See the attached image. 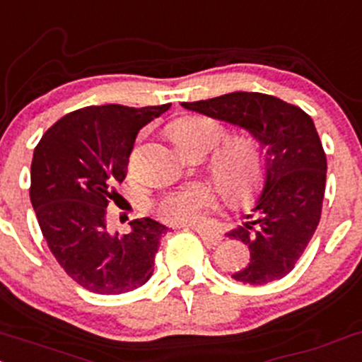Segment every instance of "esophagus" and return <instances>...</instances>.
Segmentation results:
<instances>
[{"mask_svg":"<svg viewBox=\"0 0 362 362\" xmlns=\"http://www.w3.org/2000/svg\"><path fill=\"white\" fill-rule=\"evenodd\" d=\"M196 232L199 233V237L206 245H216L221 242V235L216 232H209V230H204V228H196Z\"/></svg>","mask_w":362,"mask_h":362,"instance_id":"esophagus-1","label":"esophagus"}]
</instances>
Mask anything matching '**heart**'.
Wrapping results in <instances>:
<instances>
[{"label": "heart", "instance_id": "1", "mask_svg": "<svg viewBox=\"0 0 362 362\" xmlns=\"http://www.w3.org/2000/svg\"><path fill=\"white\" fill-rule=\"evenodd\" d=\"M170 136L178 151L199 149L206 154L220 144L223 129L211 118L189 117L175 122ZM211 172L221 194L235 204L251 201L263 184V161L256 146L247 139L230 141L216 151ZM216 204L213 190L197 184L166 194L156 204V213L166 223L189 225L199 221L202 214L216 208Z\"/></svg>", "mask_w": 362, "mask_h": 362}]
</instances>
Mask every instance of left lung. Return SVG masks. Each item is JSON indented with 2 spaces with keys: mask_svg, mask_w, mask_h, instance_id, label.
I'll return each mask as SVG.
<instances>
[{
  "mask_svg": "<svg viewBox=\"0 0 362 362\" xmlns=\"http://www.w3.org/2000/svg\"><path fill=\"white\" fill-rule=\"evenodd\" d=\"M182 106L240 127L263 151V190L226 233L251 252L232 278L264 285L288 275L315 235L325 197L327 156L313 118L275 96L240 90Z\"/></svg>",
  "mask_w": 362,
  "mask_h": 362,
  "instance_id": "obj_1",
  "label": "left lung"
}]
</instances>
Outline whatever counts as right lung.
<instances>
[{
	"mask_svg": "<svg viewBox=\"0 0 362 362\" xmlns=\"http://www.w3.org/2000/svg\"><path fill=\"white\" fill-rule=\"evenodd\" d=\"M172 105L86 106L46 130L30 165V202L47 247L78 285L101 296L142 287L168 226L151 218L111 232L106 206L122 184L139 130Z\"/></svg>",
	"mask_w": 362,
	"mask_h": 362,
	"instance_id": "obj_1",
	"label": "right lung"
}]
</instances>
